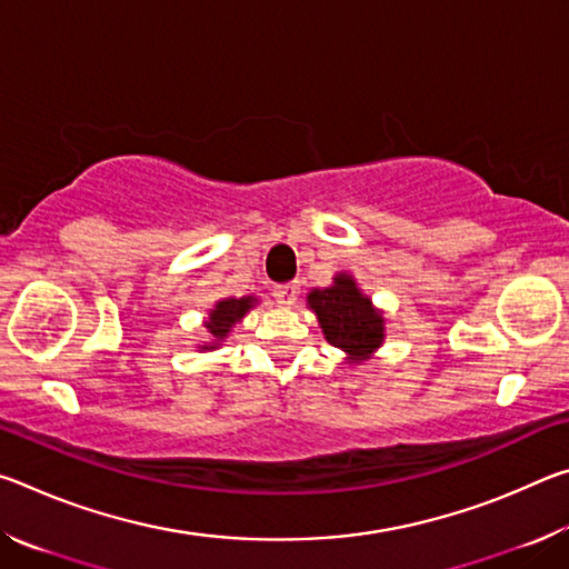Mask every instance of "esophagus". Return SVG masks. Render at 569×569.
<instances>
[{
	"instance_id": "34e87169",
	"label": "esophagus",
	"mask_w": 569,
	"mask_h": 569,
	"mask_svg": "<svg viewBox=\"0 0 569 569\" xmlns=\"http://www.w3.org/2000/svg\"><path fill=\"white\" fill-rule=\"evenodd\" d=\"M273 298L281 306H293L298 298V283H278L273 286Z\"/></svg>"
}]
</instances>
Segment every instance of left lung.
Masks as SVG:
<instances>
[{"label": "left lung", "mask_w": 569, "mask_h": 569, "mask_svg": "<svg viewBox=\"0 0 569 569\" xmlns=\"http://www.w3.org/2000/svg\"><path fill=\"white\" fill-rule=\"evenodd\" d=\"M319 319L326 341L346 353L351 363L369 359L383 343V313L361 293L349 273H339L329 288H313L306 296Z\"/></svg>", "instance_id": "left-lung-1"}]
</instances>
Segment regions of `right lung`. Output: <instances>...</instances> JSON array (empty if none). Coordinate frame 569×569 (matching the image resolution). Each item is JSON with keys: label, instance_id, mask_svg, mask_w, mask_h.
I'll return each instance as SVG.
<instances>
[{"label": "right lung", "instance_id": "right-lung-1", "mask_svg": "<svg viewBox=\"0 0 569 569\" xmlns=\"http://www.w3.org/2000/svg\"><path fill=\"white\" fill-rule=\"evenodd\" d=\"M258 301L253 296H243V298H223V301H218L213 308H210V316L206 321V329L208 333L213 336V343L203 346V349H218V343L226 339L230 333V329L243 319V316L253 308Z\"/></svg>", "mask_w": 569, "mask_h": 569}]
</instances>
